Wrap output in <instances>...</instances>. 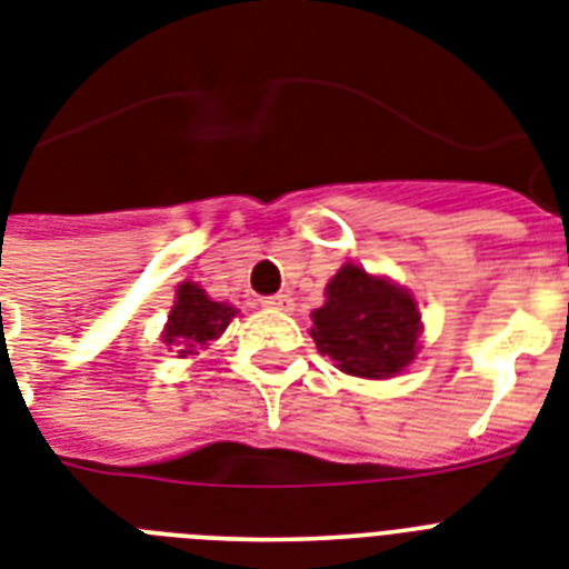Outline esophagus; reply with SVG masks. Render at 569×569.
Masks as SVG:
<instances>
[{
	"label": "esophagus",
	"mask_w": 569,
	"mask_h": 569,
	"mask_svg": "<svg viewBox=\"0 0 569 569\" xmlns=\"http://www.w3.org/2000/svg\"><path fill=\"white\" fill-rule=\"evenodd\" d=\"M262 307L280 309V312H292V309H295V300L289 298V295H271V298L262 300Z\"/></svg>",
	"instance_id": "obj_1"
}]
</instances>
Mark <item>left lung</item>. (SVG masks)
<instances>
[{"mask_svg":"<svg viewBox=\"0 0 569 569\" xmlns=\"http://www.w3.org/2000/svg\"><path fill=\"white\" fill-rule=\"evenodd\" d=\"M325 295V307L312 309L309 336L339 371L386 380L409 368L423 330L409 289L348 262Z\"/></svg>","mask_w":569,"mask_h":569,"instance_id":"obj_1","label":"left lung"}]
</instances>
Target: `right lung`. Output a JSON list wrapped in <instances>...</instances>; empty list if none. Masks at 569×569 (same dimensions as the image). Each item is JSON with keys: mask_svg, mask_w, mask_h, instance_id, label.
<instances>
[{"mask_svg": "<svg viewBox=\"0 0 569 569\" xmlns=\"http://www.w3.org/2000/svg\"><path fill=\"white\" fill-rule=\"evenodd\" d=\"M239 309L230 303H219L201 289L198 283H180L174 295V307L169 312L163 330V345L172 348L180 359L196 357L198 350H204L212 339H219L228 330L230 318Z\"/></svg>", "mask_w": 569, "mask_h": 569, "instance_id": "right-lung-1", "label": "right lung"}]
</instances>
